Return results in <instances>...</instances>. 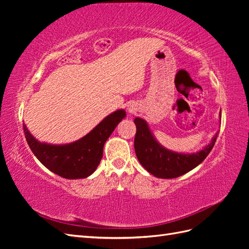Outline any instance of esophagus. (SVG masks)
I'll use <instances>...</instances> for the list:
<instances>
[{
  "label": "esophagus",
  "instance_id": "obj_1",
  "mask_svg": "<svg viewBox=\"0 0 249 249\" xmlns=\"http://www.w3.org/2000/svg\"><path fill=\"white\" fill-rule=\"evenodd\" d=\"M127 110H129L130 113H133V112H134V109H133L132 107H129V108H127Z\"/></svg>",
  "mask_w": 249,
  "mask_h": 249
}]
</instances>
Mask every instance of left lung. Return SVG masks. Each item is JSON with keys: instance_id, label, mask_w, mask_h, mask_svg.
<instances>
[{"instance_id": "left-lung-1", "label": "left lung", "mask_w": 249, "mask_h": 249, "mask_svg": "<svg viewBox=\"0 0 249 249\" xmlns=\"http://www.w3.org/2000/svg\"><path fill=\"white\" fill-rule=\"evenodd\" d=\"M134 123L137 129L134 139L137 159L149 173L161 178H178L196 167L212 150L218 135L217 133L212 141L196 154H178L156 141L144 119L136 117Z\"/></svg>"}]
</instances>
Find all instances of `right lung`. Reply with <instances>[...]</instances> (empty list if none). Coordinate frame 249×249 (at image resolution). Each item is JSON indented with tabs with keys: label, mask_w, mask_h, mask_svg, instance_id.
<instances>
[{
	"label": "right lung",
	"mask_w": 249,
	"mask_h": 249,
	"mask_svg": "<svg viewBox=\"0 0 249 249\" xmlns=\"http://www.w3.org/2000/svg\"><path fill=\"white\" fill-rule=\"evenodd\" d=\"M125 116L124 110H117L104 118L86 136L70 144L53 145L37 141L24 124L26 140L44 166L64 178H84L99 166L103 158L105 142L116 125Z\"/></svg>",
	"instance_id": "add662e5"
}]
</instances>
